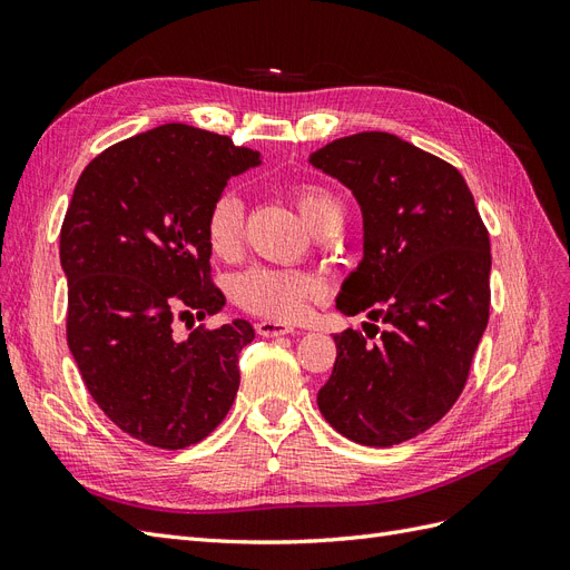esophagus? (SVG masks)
<instances>
[{"label": "esophagus", "mask_w": 570, "mask_h": 570, "mask_svg": "<svg viewBox=\"0 0 570 570\" xmlns=\"http://www.w3.org/2000/svg\"><path fill=\"white\" fill-rule=\"evenodd\" d=\"M256 333L262 337H281V335H289L295 333V327L283 323V321H258L256 323Z\"/></svg>", "instance_id": "esophagus-1"}]
</instances>
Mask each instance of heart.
I'll return each mask as SVG.
<instances>
[{
	"label": "heart",
	"mask_w": 570,
	"mask_h": 570,
	"mask_svg": "<svg viewBox=\"0 0 570 570\" xmlns=\"http://www.w3.org/2000/svg\"><path fill=\"white\" fill-rule=\"evenodd\" d=\"M306 226L316 235L337 233L344 220V206L335 193L318 183H299L292 187ZM209 249L220 258H233L245 243V202L235 189H223L212 202L204 220ZM323 281L316 273L258 266L237 275L233 295L237 304L252 314L271 321H292L302 316L306 304L323 295Z\"/></svg>",
	"instance_id": "obj_1"
}]
</instances>
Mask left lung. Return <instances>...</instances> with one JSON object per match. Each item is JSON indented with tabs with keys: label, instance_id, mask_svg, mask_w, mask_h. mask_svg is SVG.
I'll list each match as a JSON object with an SVG mask.
<instances>
[{
	"label": "left lung",
	"instance_id": "left-lung-1",
	"mask_svg": "<svg viewBox=\"0 0 570 570\" xmlns=\"http://www.w3.org/2000/svg\"><path fill=\"white\" fill-rule=\"evenodd\" d=\"M308 164L347 185L364 214V258L337 308L385 323L375 344L352 327L335 335L318 409L358 444H400L435 425L469 381L490 318V235L459 170L396 135L340 137Z\"/></svg>",
	"mask_w": 570,
	"mask_h": 570
}]
</instances>
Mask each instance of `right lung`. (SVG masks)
<instances>
[{
    "mask_svg": "<svg viewBox=\"0 0 570 570\" xmlns=\"http://www.w3.org/2000/svg\"><path fill=\"white\" fill-rule=\"evenodd\" d=\"M230 137L166 124L85 166L61 226L66 340L97 406L130 438L183 450L214 433L239 387L254 327L176 323L226 306L204 220L230 176L258 166Z\"/></svg>",
    "mask_w": 570,
    "mask_h": 570,
    "instance_id": "add662e5",
    "label": "right lung"
}]
</instances>
